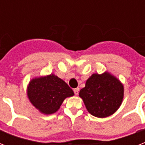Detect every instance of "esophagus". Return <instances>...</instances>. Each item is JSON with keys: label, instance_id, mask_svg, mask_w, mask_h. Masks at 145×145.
<instances>
[{"label": "esophagus", "instance_id": "34e87169", "mask_svg": "<svg viewBox=\"0 0 145 145\" xmlns=\"http://www.w3.org/2000/svg\"><path fill=\"white\" fill-rule=\"evenodd\" d=\"M79 90H80V89L79 88H75L74 89V94L76 95H78V93H79Z\"/></svg>", "mask_w": 145, "mask_h": 145}]
</instances>
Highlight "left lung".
I'll list each match as a JSON object with an SVG mask.
<instances>
[{"instance_id":"left-lung-1","label":"left lung","mask_w":145,"mask_h":145,"mask_svg":"<svg viewBox=\"0 0 145 145\" xmlns=\"http://www.w3.org/2000/svg\"><path fill=\"white\" fill-rule=\"evenodd\" d=\"M123 86L109 73L93 74L80 89L79 95L86 109L96 117L104 118L116 112L123 99Z\"/></svg>"}]
</instances>
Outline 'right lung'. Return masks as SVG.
<instances>
[{"label":"right lung","instance_id":"add662e5","mask_svg":"<svg viewBox=\"0 0 145 145\" xmlns=\"http://www.w3.org/2000/svg\"><path fill=\"white\" fill-rule=\"evenodd\" d=\"M74 95L65 82L54 74L35 78L28 86L31 103L44 114H51L59 110L63 101Z\"/></svg>","mask_w":145,"mask_h":145}]
</instances>
